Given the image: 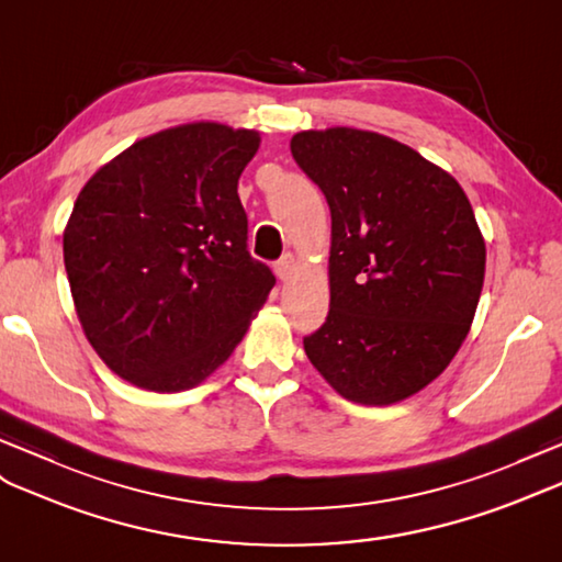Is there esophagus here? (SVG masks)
I'll list each match as a JSON object with an SVG mask.
<instances>
[{"label":"esophagus","instance_id":"esophagus-1","mask_svg":"<svg viewBox=\"0 0 562 562\" xmlns=\"http://www.w3.org/2000/svg\"><path fill=\"white\" fill-rule=\"evenodd\" d=\"M273 271H277V277L281 279V281H289L291 279V273L295 271V257L291 255V252H285L277 265H273Z\"/></svg>","mask_w":562,"mask_h":562}]
</instances>
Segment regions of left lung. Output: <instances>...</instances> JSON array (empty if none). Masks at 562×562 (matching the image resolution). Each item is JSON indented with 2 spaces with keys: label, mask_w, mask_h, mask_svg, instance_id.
Instances as JSON below:
<instances>
[{
  "label": "left lung",
  "mask_w": 562,
  "mask_h": 562,
  "mask_svg": "<svg viewBox=\"0 0 562 562\" xmlns=\"http://www.w3.org/2000/svg\"><path fill=\"white\" fill-rule=\"evenodd\" d=\"M291 153L331 210V303L307 358L352 403L405 401L474 319L486 245L472 204L448 171L372 131H303Z\"/></svg>",
  "instance_id": "1"
}]
</instances>
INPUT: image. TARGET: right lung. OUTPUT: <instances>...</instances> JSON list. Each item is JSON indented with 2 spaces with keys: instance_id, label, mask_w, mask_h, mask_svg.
I'll list each match as a JSON object with an SVG mask.
<instances>
[{
  "instance_id": "right-lung-1",
  "label": "right lung",
  "mask_w": 562,
  "mask_h": 562,
  "mask_svg": "<svg viewBox=\"0 0 562 562\" xmlns=\"http://www.w3.org/2000/svg\"><path fill=\"white\" fill-rule=\"evenodd\" d=\"M259 133L198 121L133 143L80 190L64 231L78 319L133 386H198L273 289L248 252L238 178Z\"/></svg>"
}]
</instances>
